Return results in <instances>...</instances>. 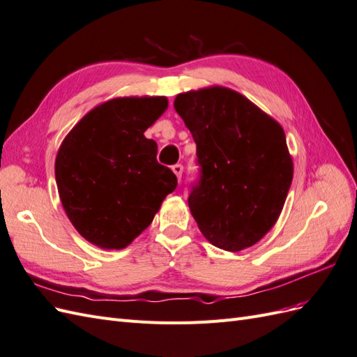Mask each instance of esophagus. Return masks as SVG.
<instances>
[{"label":"esophagus","mask_w":357,"mask_h":357,"mask_svg":"<svg viewBox=\"0 0 357 357\" xmlns=\"http://www.w3.org/2000/svg\"><path fill=\"white\" fill-rule=\"evenodd\" d=\"M172 171H174V174H176L177 178L180 180V178H181V174H183V165H181V164L172 165Z\"/></svg>","instance_id":"esophagus-1"}]
</instances>
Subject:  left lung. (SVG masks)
<instances>
[{"mask_svg":"<svg viewBox=\"0 0 357 357\" xmlns=\"http://www.w3.org/2000/svg\"><path fill=\"white\" fill-rule=\"evenodd\" d=\"M176 112L197 144L199 178L189 208L213 245L240 252L275 225L294 178L283 128L232 89L177 95Z\"/></svg>","mask_w":357,"mask_h":357,"instance_id":"8db88e82","label":"left lung"}]
</instances>
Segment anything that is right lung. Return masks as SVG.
I'll return each mask as SVG.
<instances>
[{
    "label": "right lung",
    "mask_w": 357,
    "mask_h": 357,
    "mask_svg": "<svg viewBox=\"0 0 357 357\" xmlns=\"http://www.w3.org/2000/svg\"><path fill=\"white\" fill-rule=\"evenodd\" d=\"M165 96L116 98L86 114L55 162L62 207L74 228L101 248H123L152 223L177 177L144 137L165 112Z\"/></svg>",
    "instance_id": "1"
}]
</instances>
